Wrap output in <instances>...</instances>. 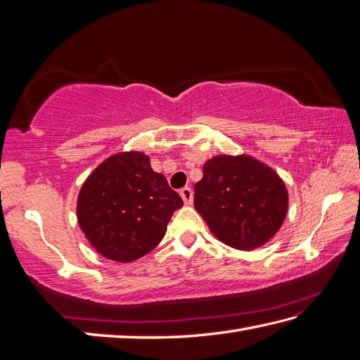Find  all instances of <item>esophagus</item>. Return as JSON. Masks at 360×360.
<instances>
[{
    "label": "esophagus",
    "mask_w": 360,
    "mask_h": 360,
    "mask_svg": "<svg viewBox=\"0 0 360 360\" xmlns=\"http://www.w3.org/2000/svg\"><path fill=\"white\" fill-rule=\"evenodd\" d=\"M179 196L182 198V201H184V204L186 205H190L193 202V192H192V188H188V187H184L179 192Z\"/></svg>",
    "instance_id": "1"
}]
</instances>
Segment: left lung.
Masks as SVG:
<instances>
[{
  "instance_id": "8db88e82",
  "label": "left lung",
  "mask_w": 360,
  "mask_h": 360,
  "mask_svg": "<svg viewBox=\"0 0 360 360\" xmlns=\"http://www.w3.org/2000/svg\"><path fill=\"white\" fill-rule=\"evenodd\" d=\"M195 209L217 238L238 250L272 240L286 218L289 195L280 174L249 155L205 160Z\"/></svg>"
}]
</instances>
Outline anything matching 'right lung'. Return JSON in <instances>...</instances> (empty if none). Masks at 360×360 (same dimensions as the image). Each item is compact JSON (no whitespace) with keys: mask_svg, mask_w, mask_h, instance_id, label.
I'll use <instances>...</instances> for the list:
<instances>
[{"mask_svg":"<svg viewBox=\"0 0 360 360\" xmlns=\"http://www.w3.org/2000/svg\"><path fill=\"white\" fill-rule=\"evenodd\" d=\"M181 207V196L164 174L153 172L145 153L122 151L106 158L83 182L77 221L98 254L129 263L158 246Z\"/></svg>","mask_w":360,"mask_h":360,"instance_id":"obj_1","label":"right lung"}]
</instances>
